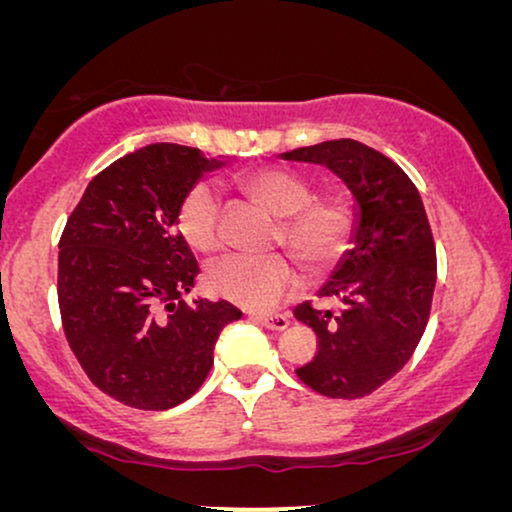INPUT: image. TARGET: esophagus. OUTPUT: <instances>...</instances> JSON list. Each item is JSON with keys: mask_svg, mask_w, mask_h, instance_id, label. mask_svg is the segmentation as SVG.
Listing matches in <instances>:
<instances>
[{"mask_svg": "<svg viewBox=\"0 0 512 512\" xmlns=\"http://www.w3.org/2000/svg\"><path fill=\"white\" fill-rule=\"evenodd\" d=\"M254 319L265 328H270V331H286L291 324V319L286 314H254Z\"/></svg>", "mask_w": 512, "mask_h": 512, "instance_id": "esophagus-1", "label": "esophagus"}]
</instances>
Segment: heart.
<instances>
[{
    "instance_id": "1",
    "label": "heart",
    "mask_w": 512,
    "mask_h": 512,
    "mask_svg": "<svg viewBox=\"0 0 512 512\" xmlns=\"http://www.w3.org/2000/svg\"><path fill=\"white\" fill-rule=\"evenodd\" d=\"M235 186L265 212L277 216L272 242L282 244L307 275L331 270L352 247L359 207L352 191L333 186L312 193V181L284 167H251L235 177ZM177 230L198 254L221 247V209L216 195L195 186L177 209ZM296 270L282 254L228 256L207 272V289L223 300L270 310L296 289Z\"/></svg>"
}]
</instances>
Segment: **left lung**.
I'll return each mask as SVG.
<instances>
[{"label": "left lung", "instance_id": "8db88e82", "mask_svg": "<svg viewBox=\"0 0 512 512\" xmlns=\"http://www.w3.org/2000/svg\"><path fill=\"white\" fill-rule=\"evenodd\" d=\"M326 165L359 207L352 244L321 286L340 310L303 303L293 317L317 333V354L296 368L300 382L328 398H363L410 361L431 314L436 244L417 186L394 160L354 139L282 153Z\"/></svg>", "mask_w": 512, "mask_h": 512}]
</instances>
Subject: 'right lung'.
<instances>
[{
	"label": "right lung",
	"mask_w": 512,
	"mask_h": 512,
	"mask_svg": "<svg viewBox=\"0 0 512 512\" xmlns=\"http://www.w3.org/2000/svg\"><path fill=\"white\" fill-rule=\"evenodd\" d=\"M226 163L181 144H149L93 177L60 237L62 328L90 382L123 405L170 410L191 398L214 363L226 300H181L198 261L177 209L205 172Z\"/></svg>",
	"instance_id": "right-lung-1"
}]
</instances>
